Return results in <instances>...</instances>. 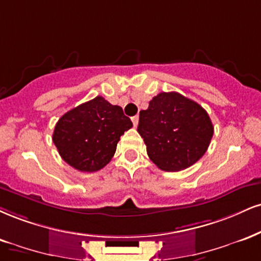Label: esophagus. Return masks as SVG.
<instances>
[{
	"label": "esophagus",
	"instance_id": "obj_1",
	"mask_svg": "<svg viewBox=\"0 0 261 261\" xmlns=\"http://www.w3.org/2000/svg\"><path fill=\"white\" fill-rule=\"evenodd\" d=\"M131 120H133V122H134V126L136 127L137 125H139V115H135V117L131 118Z\"/></svg>",
	"mask_w": 261,
	"mask_h": 261
}]
</instances>
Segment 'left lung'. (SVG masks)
Returning a JSON list of instances; mask_svg holds the SVG:
<instances>
[{
    "label": "left lung",
    "instance_id": "left-lung-1",
    "mask_svg": "<svg viewBox=\"0 0 261 261\" xmlns=\"http://www.w3.org/2000/svg\"><path fill=\"white\" fill-rule=\"evenodd\" d=\"M137 131L149 159L161 170L180 171L204 155L214 127L198 103L177 92H162L140 112Z\"/></svg>",
    "mask_w": 261,
    "mask_h": 261
}]
</instances>
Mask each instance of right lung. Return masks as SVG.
Wrapping results in <instances>:
<instances>
[{"label": "right lung", "instance_id": "1", "mask_svg": "<svg viewBox=\"0 0 261 261\" xmlns=\"http://www.w3.org/2000/svg\"><path fill=\"white\" fill-rule=\"evenodd\" d=\"M131 127L121 107L97 96L65 113L56 124L52 140L65 163L79 171L93 172L111 162L120 136Z\"/></svg>", "mask_w": 261, "mask_h": 261}]
</instances>
